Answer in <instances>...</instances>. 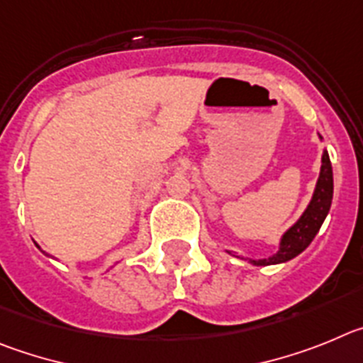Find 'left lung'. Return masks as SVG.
I'll use <instances>...</instances> for the list:
<instances>
[{
	"label": "left lung",
	"mask_w": 363,
	"mask_h": 363,
	"mask_svg": "<svg viewBox=\"0 0 363 363\" xmlns=\"http://www.w3.org/2000/svg\"><path fill=\"white\" fill-rule=\"evenodd\" d=\"M322 139V137H320ZM333 201V168L329 161L328 152L324 150L322 155V166H320V175L316 181L315 194H313L311 202L308 204L302 217L293 224L280 238V247L275 255H271L267 259H247L253 266H271V264H282L287 260L295 259L296 255L302 253L309 244L313 242L315 235L318 233L322 222L325 220L331 208ZM240 259V257H238Z\"/></svg>",
	"instance_id": "left-lung-1"
}]
</instances>
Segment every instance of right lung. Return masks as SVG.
Listing matches in <instances>:
<instances>
[{"mask_svg":"<svg viewBox=\"0 0 363 363\" xmlns=\"http://www.w3.org/2000/svg\"><path fill=\"white\" fill-rule=\"evenodd\" d=\"M35 246H38V244H35ZM39 247V246H38ZM39 250H41V247H39Z\"/></svg>","mask_w":363,"mask_h":363,"instance_id":"obj_1","label":"right lung"}]
</instances>
